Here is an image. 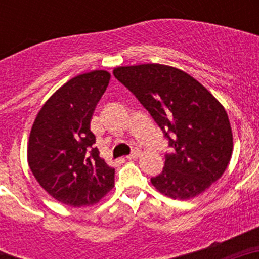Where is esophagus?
I'll list each match as a JSON object with an SVG mask.
<instances>
[{
  "mask_svg": "<svg viewBox=\"0 0 259 259\" xmlns=\"http://www.w3.org/2000/svg\"><path fill=\"white\" fill-rule=\"evenodd\" d=\"M139 155H140V152H139V150H134V152H132L131 154L127 155V157H125V158H127L128 161H131V159H136V158L139 157Z\"/></svg>",
  "mask_w": 259,
  "mask_h": 259,
  "instance_id": "34e87169",
  "label": "esophagus"
}]
</instances>
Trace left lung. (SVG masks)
Here are the masks:
<instances>
[{
  "label": "left lung",
  "mask_w": 259,
  "mask_h": 259,
  "mask_svg": "<svg viewBox=\"0 0 259 259\" xmlns=\"http://www.w3.org/2000/svg\"><path fill=\"white\" fill-rule=\"evenodd\" d=\"M113 74L149 111L172 148L164 155L163 171L150 180L158 192L189 200L221 179L232 157V130L223 105L200 81L159 63L120 66Z\"/></svg>",
  "instance_id": "left-lung-1"
}]
</instances>
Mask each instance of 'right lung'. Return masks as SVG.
I'll list each match as a JSON object with an SVG mask.
<instances>
[{
    "label": "right lung",
    "mask_w": 259,
    "mask_h": 259,
    "mask_svg": "<svg viewBox=\"0 0 259 259\" xmlns=\"http://www.w3.org/2000/svg\"><path fill=\"white\" fill-rule=\"evenodd\" d=\"M110 74L95 70L57 89L36 115L27 158L38 184L61 203L91 206L114 187L113 167L93 144L91 120Z\"/></svg>",
    "instance_id": "1"
}]
</instances>
